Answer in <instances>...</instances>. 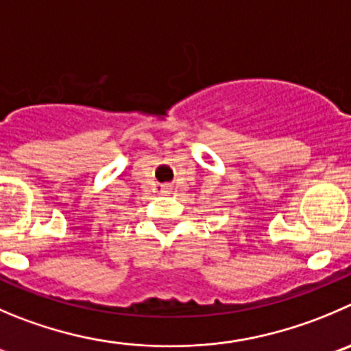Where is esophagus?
Masks as SVG:
<instances>
[{
	"instance_id": "obj_1",
	"label": "esophagus",
	"mask_w": 351,
	"mask_h": 351,
	"mask_svg": "<svg viewBox=\"0 0 351 351\" xmlns=\"http://www.w3.org/2000/svg\"><path fill=\"white\" fill-rule=\"evenodd\" d=\"M169 189H170V186H162V188H160V191H162V193H169Z\"/></svg>"
}]
</instances>
